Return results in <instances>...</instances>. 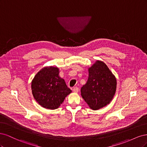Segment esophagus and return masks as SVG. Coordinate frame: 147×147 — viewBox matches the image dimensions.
<instances>
[{"label": "esophagus", "instance_id": "34e87169", "mask_svg": "<svg viewBox=\"0 0 147 147\" xmlns=\"http://www.w3.org/2000/svg\"><path fill=\"white\" fill-rule=\"evenodd\" d=\"M72 90H73V92H74L77 93V92H78L79 89H78V88H77V87H74V88H73Z\"/></svg>", "mask_w": 147, "mask_h": 147}]
</instances>
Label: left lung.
<instances>
[{"label":"left lung","instance_id":"8db88e82","mask_svg":"<svg viewBox=\"0 0 147 147\" xmlns=\"http://www.w3.org/2000/svg\"><path fill=\"white\" fill-rule=\"evenodd\" d=\"M86 83L81 88L82 98L93 110L109 105L117 90V78L105 63L96 60L88 68Z\"/></svg>","mask_w":147,"mask_h":147}]
</instances>
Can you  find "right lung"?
Segmentation results:
<instances>
[{"instance_id": "add662e5", "label": "right lung", "mask_w": 147, "mask_h": 147, "mask_svg": "<svg viewBox=\"0 0 147 147\" xmlns=\"http://www.w3.org/2000/svg\"><path fill=\"white\" fill-rule=\"evenodd\" d=\"M59 74V69L57 67H44L32 79V95L37 103L43 108L50 110L58 109L67 96L72 92Z\"/></svg>"}]
</instances>
